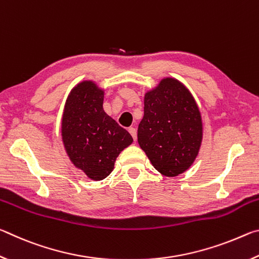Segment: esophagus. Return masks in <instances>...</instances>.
I'll return each instance as SVG.
<instances>
[{
  "label": "esophagus",
  "instance_id": "34e87169",
  "mask_svg": "<svg viewBox=\"0 0 259 259\" xmlns=\"http://www.w3.org/2000/svg\"><path fill=\"white\" fill-rule=\"evenodd\" d=\"M129 133H130L131 136H133V138H134V140L136 142V140H137V130H136L134 126H130Z\"/></svg>",
  "mask_w": 259,
  "mask_h": 259
}]
</instances>
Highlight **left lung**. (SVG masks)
<instances>
[{
	"instance_id": "8db88e82",
	"label": "left lung",
	"mask_w": 259,
	"mask_h": 259,
	"mask_svg": "<svg viewBox=\"0 0 259 259\" xmlns=\"http://www.w3.org/2000/svg\"><path fill=\"white\" fill-rule=\"evenodd\" d=\"M138 144L161 175L176 177L194 163L203 139L202 116L187 87L163 77L144 95Z\"/></svg>"
}]
</instances>
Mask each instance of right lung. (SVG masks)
<instances>
[{
  "label": "right lung",
  "mask_w": 259,
  "mask_h": 259,
  "mask_svg": "<svg viewBox=\"0 0 259 259\" xmlns=\"http://www.w3.org/2000/svg\"><path fill=\"white\" fill-rule=\"evenodd\" d=\"M104 95L97 82H78L68 94L61 116V140L67 156L95 182L113 171L116 157L134 142L104 111Z\"/></svg>",
  "instance_id": "1"
}]
</instances>
